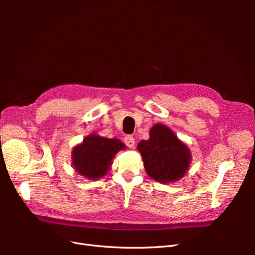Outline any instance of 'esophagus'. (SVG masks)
Segmentation results:
<instances>
[{
	"mask_svg": "<svg viewBox=\"0 0 255 255\" xmlns=\"http://www.w3.org/2000/svg\"><path fill=\"white\" fill-rule=\"evenodd\" d=\"M125 142L128 146V148H134V146H135V139H134V137H132V136H127L125 138Z\"/></svg>",
	"mask_w": 255,
	"mask_h": 255,
	"instance_id": "esophagus-1",
	"label": "esophagus"
}]
</instances>
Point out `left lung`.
<instances>
[{"mask_svg": "<svg viewBox=\"0 0 255 255\" xmlns=\"http://www.w3.org/2000/svg\"><path fill=\"white\" fill-rule=\"evenodd\" d=\"M148 140L137 145L145 172L154 181L169 184L181 180L191 164V152L173 130L163 123L154 125Z\"/></svg>", "mask_w": 255, "mask_h": 255, "instance_id": "left-lung-1", "label": "left lung"}]
</instances>
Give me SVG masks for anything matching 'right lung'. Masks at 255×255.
Returning <instances> with one entry per match:
<instances>
[{
    "label": "right lung",
    "instance_id": "add662e5",
    "mask_svg": "<svg viewBox=\"0 0 255 255\" xmlns=\"http://www.w3.org/2000/svg\"><path fill=\"white\" fill-rule=\"evenodd\" d=\"M126 144L117 138H106L90 133L72 149L71 159L74 170L87 180L96 181L111 170L113 159Z\"/></svg>",
    "mask_w": 255,
    "mask_h": 255
}]
</instances>
